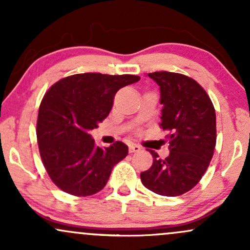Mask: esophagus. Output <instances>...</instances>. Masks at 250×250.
Wrapping results in <instances>:
<instances>
[{"instance_id":"34e87169","label":"esophagus","mask_w":250,"mask_h":250,"mask_svg":"<svg viewBox=\"0 0 250 250\" xmlns=\"http://www.w3.org/2000/svg\"><path fill=\"white\" fill-rule=\"evenodd\" d=\"M140 150H141V147H140L139 145H136V143L129 145V153H137V151Z\"/></svg>"}]
</instances>
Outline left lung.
<instances>
[{"label":"left lung","instance_id":"8db88e82","mask_svg":"<svg viewBox=\"0 0 250 250\" xmlns=\"http://www.w3.org/2000/svg\"><path fill=\"white\" fill-rule=\"evenodd\" d=\"M147 76L160 87L161 123L169 155H153V166L141 173L146 188L162 196H179L194 188L207 170L216 145V115L205 89L190 77L169 71Z\"/></svg>","mask_w":250,"mask_h":250}]
</instances>
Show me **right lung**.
<instances>
[{"label": "right lung", "mask_w": 250, "mask_h": 250, "mask_svg": "<svg viewBox=\"0 0 250 250\" xmlns=\"http://www.w3.org/2000/svg\"><path fill=\"white\" fill-rule=\"evenodd\" d=\"M140 76L76 74L60 80L43 97L37 117V142L45 170L61 190L89 196L102 190L111 170L128 155L119 141L96 147L90 131L110 113L119 89Z\"/></svg>", "instance_id": "add662e5"}]
</instances>
